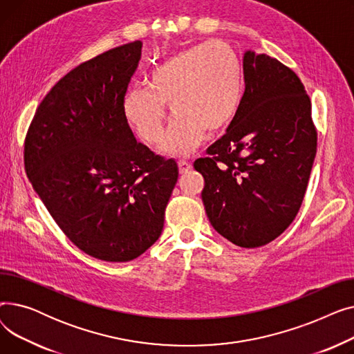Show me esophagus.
Listing matches in <instances>:
<instances>
[{
  "label": "esophagus",
  "instance_id": "esophagus-1",
  "mask_svg": "<svg viewBox=\"0 0 354 354\" xmlns=\"http://www.w3.org/2000/svg\"><path fill=\"white\" fill-rule=\"evenodd\" d=\"M178 166H179V172L180 174H187L192 167V165L189 162H187V160H179Z\"/></svg>",
  "mask_w": 354,
  "mask_h": 354
}]
</instances>
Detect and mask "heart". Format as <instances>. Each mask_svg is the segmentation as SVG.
I'll use <instances>...</instances> for the list:
<instances>
[{
    "instance_id": "obj_1",
    "label": "heart",
    "mask_w": 354,
    "mask_h": 354,
    "mask_svg": "<svg viewBox=\"0 0 354 354\" xmlns=\"http://www.w3.org/2000/svg\"><path fill=\"white\" fill-rule=\"evenodd\" d=\"M243 97V67L224 41L183 48L162 62L147 87H132L123 97V116L136 135L155 145L163 133L166 107L175 115L160 152L187 155L208 133L225 129Z\"/></svg>"
}]
</instances>
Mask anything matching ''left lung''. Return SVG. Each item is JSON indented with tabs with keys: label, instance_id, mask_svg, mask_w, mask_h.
Segmentation results:
<instances>
[{
	"label": "left lung",
	"instance_id": "obj_1",
	"mask_svg": "<svg viewBox=\"0 0 354 354\" xmlns=\"http://www.w3.org/2000/svg\"><path fill=\"white\" fill-rule=\"evenodd\" d=\"M245 91L227 133L194 167L211 225L232 244L263 247L299 212L317 151L311 103L297 74L267 54H244Z\"/></svg>",
	"mask_w": 354,
	"mask_h": 354
}]
</instances>
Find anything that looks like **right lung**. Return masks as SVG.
Returning a JSON list of instances; mask_svg holds the SVG:
<instances>
[{"instance_id":"right-lung-1","label":"right lung","mask_w":354,"mask_h":354,"mask_svg":"<svg viewBox=\"0 0 354 354\" xmlns=\"http://www.w3.org/2000/svg\"><path fill=\"white\" fill-rule=\"evenodd\" d=\"M140 54L138 40L67 73L37 109L24 145L27 176L53 219L74 245L109 263L156 243L179 175L123 116Z\"/></svg>"}]
</instances>
